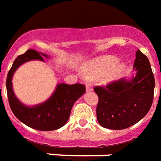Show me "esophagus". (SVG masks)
<instances>
[{
    "mask_svg": "<svg viewBox=\"0 0 161 161\" xmlns=\"http://www.w3.org/2000/svg\"><path fill=\"white\" fill-rule=\"evenodd\" d=\"M86 91H91L93 89H92V86H91V83H86Z\"/></svg>",
    "mask_w": 161,
    "mask_h": 161,
    "instance_id": "34e87169",
    "label": "esophagus"
}]
</instances>
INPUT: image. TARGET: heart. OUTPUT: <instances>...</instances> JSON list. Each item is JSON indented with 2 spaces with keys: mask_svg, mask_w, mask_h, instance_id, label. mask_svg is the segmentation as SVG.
<instances>
[{
  "mask_svg": "<svg viewBox=\"0 0 161 161\" xmlns=\"http://www.w3.org/2000/svg\"><path fill=\"white\" fill-rule=\"evenodd\" d=\"M119 60L115 56H105L95 60L83 68V73L89 79L103 78V83H110L118 78L124 70V63H118Z\"/></svg>",
  "mask_w": 161,
  "mask_h": 161,
  "instance_id": "obj_1",
  "label": "heart"
}]
</instances>
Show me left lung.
I'll return each instance as SVG.
<instances>
[{
  "label": "left lung",
  "instance_id": "left-lung-1",
  "mask_svg": "<svg viewBox=\"0 0 161 161\" xmlns=\"http://www.w3.org/2000/svg\"><path fill=\"white\" fill-rule=\"evenodd\" d=\"M133 68L136 75L121 78L105 86H96L99 101L96 116L104 128L123 130L139 122L152 105L155 78L149 59L140 50L136 51Z\"/></svg>",
  "mask_w": 161,
  "mask_h": 161
}]
</instances>
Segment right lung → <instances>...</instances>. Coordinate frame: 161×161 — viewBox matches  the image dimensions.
<instances>
[{
    "label": "right lung",
    "mask_w": 161,
    "mask_h": 161,
    "mask_svg": "<svg viewBox=\"0 0 161 161\" xmlns=\"http://www.w3.org/2000/svg\"><path fill=\"white\" fill-rule=\"evenodd\" d=\"M43 57L48 59L49 56L32 49L17 56L7 75L6 91L10 107L19 120L35 130L49 131L59 129L67 122L74 103L84 95L86 86L82 84L60 83L56 86L52 96L45 102L35 106L22 104L14 94L12 76L23 63L33 60L45 61Z\"/></svg>",
    "instance_id": "add662e5"
}]
</instances>
